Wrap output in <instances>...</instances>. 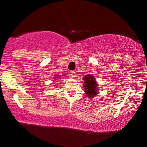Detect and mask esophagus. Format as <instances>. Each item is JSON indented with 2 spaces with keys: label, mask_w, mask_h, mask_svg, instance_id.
I'll return each mask as SVG.
<instances>
[{
  "label": "esophagus",
  "mask_w": 147,
  "mask_h": 147,
  "mask_svg": "<svg viewBox=\"0 0 147 147\" xmlns=\"http://www.w3.org/2000/svg\"><path fill=\"white\" fill-rule=\"evenodd\" d=\"M70 75H71L72 77H75V71H70Z\"/></svg>",
  "instance_id": "1"
}]
</instances>
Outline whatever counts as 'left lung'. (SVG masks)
I'll return each instance as SVG.
<instances>
[{"instance_id":"1","label":"left lung","mask_w":147,"mask_h":147,"mask_svg":"<svg viewBox=\"0 0 147 147\" xmlns=\"http://www.w3.org/2000/svg\"><path fill=\"white\" fill-rule=\"evenodd\" d=\"M84 87L85 88V92L86 96L88 97H93L97 93V86L95 77L92 75H86L84 77Z\"/></svg>"}]
</instances>
